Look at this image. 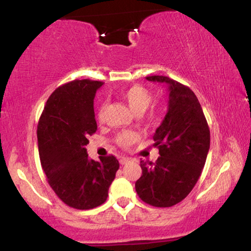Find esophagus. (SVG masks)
<instances>
[{
	"label": "esophagus",
	"instance_id": "obj_1",
	"mask_svg": "<svg viewBox=\"0 0 251 251\" xmlns=\"http://www.w3.org/2000/svg\"><path fill=\"white\" fill-rule=\"evenodd\" d=\"M129 161H130V159H129V157H126V156H121V157H120V163H121V164L128 163Z\"/></svg>",
	"mask_w": 251,
	"mask_h": 251
}]
</instances>
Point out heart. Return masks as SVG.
Instances as JSON below:
<instances>
[{
    "mask_svg": "<svg viewBox=\"0 0 251 251\" xmlns=\"http://www.w3.org/2000/svg\"><path fill=\"white\" fill-rule=\"evenodd\" d=\"M121 97L126 101L129 107L132 109L137 114H142L147 109V107L153 101V94L149 89L143 87V85H131V87L125 89L121 92ZM105 112H106V104L102 102L98 106L97 112H96V119L99 122H102L105 119ZM161 116V108L153 107L151 108L149 112L146 113V120L151 123L156 122ZM137 140V133L133 131H125L119 132L116 135L115 142L119 146L123 147V149H128Z\"/></svg>",
    "mask_w": 251,
    "mask_h": 251,
    "instance_id": "b5f03b06",
    "label": "heart"
}]
</instances>
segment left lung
<instances>
[{
    "instance_id": "left-lung-1",
    "label": "left lung",
    "mask_w": 251,
    "mask_h": 251,
    "mask_svg": "<svg viewBox=\"0 0 251 251\" xmlns=\"http://www.w3.org/2000/svg\"><path fill=\"white\" fill-rule=\"evenodd\" d=\"M146 78L168 84L169 106L153 136L159 159L150 166L140 161L142 176L135 187L145 203L157 208L173 207L190 194L201 176L210 147V130L190 88L162 75Z\"/></svg>"
}]
</instances>
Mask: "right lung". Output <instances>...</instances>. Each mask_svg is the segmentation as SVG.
<instances>
[{
    "label": "right lung",
    "mask_w": 251,
    "mask_h": 251,
    "mask_svg": "<svg viewBox=\"0 0 251 251\" xmlns=\"http://www.w3.org/2000/svg\"><path fill=\"white\" fill-rule=\"evenodd\" d=\"M100 81L74 80L54 90L37 125L42 169L57 197L68 207L88 210L108 197L120 164L114 155L90 160L85 145L97 130L94 99Z\"/></svg>",
    "instance_id": "1"
}]
</instances>
